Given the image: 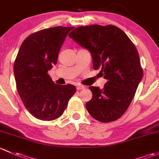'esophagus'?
Here are the masks:
<instances>
[{
	"label": "esophagus",
	"mask_w": 159,
	"mask_h": 159,
	"mask_svg": "<svg viewBox=\"0 0 159 159\" xmlns=\"http://www.w3.org/2000/svg\"><path fill=\"white\" fill-rule=\"evenodd\" d=\"M85 86H83V85H77V86H76V89H78V90H81V89H85Z\"/></svg>",
	"instance_id": "1"
}]
</instances>
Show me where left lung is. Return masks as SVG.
<instances>
[{
  "mask_svg": "<svg viewBox=\"0 0 159 159\" xmlns=\"http://www.w3.org/2000/svg\"><path fill=\"white\" fill-rule=\"evenodd\" d=\"M69 37L90 52L93 69H99L107 80L102 89L89 87L93 97L86 104L87 111L102 122L119 119L129 108L143 76L135 45L113 25L78 27Z\"/></svg>",
  "mask_w": 159,
  "mask_h": 159,
  "instance_id": "obj_1",
  "label": "left lung"
}]
</instances>
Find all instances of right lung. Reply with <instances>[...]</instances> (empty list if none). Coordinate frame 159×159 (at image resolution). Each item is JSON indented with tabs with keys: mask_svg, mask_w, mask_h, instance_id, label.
<instances>
[{
	"mask_svg": "<svg viewBox=\"0 0 159 159\" xmlns=\"http://www.w3.org/2000/svg\"><path fill=\"white\" fill-rule=\"evenodd\" d=\"M72 29L59 26L30 34L14 61L20 97L31 115L40 120L52 121L63 115L76 91L73 85L56 84L47 73L57 64L60 48Z\"/></svg>",
	"mask_w": 159,
	"mask_h": 159,
	"instance_id": "1",
	"label": "right lung"
}]
</instances>
